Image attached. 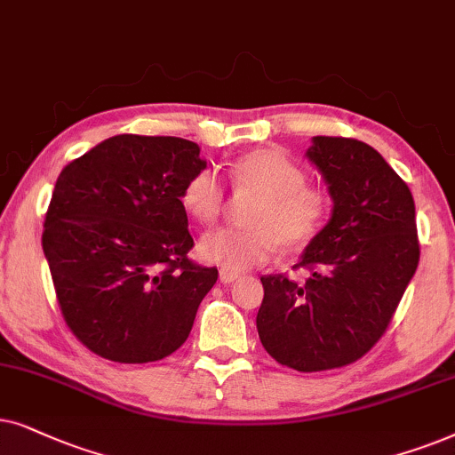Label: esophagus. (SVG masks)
I'll list each match as a JSON object with an SVG mask.
<instances>
[{
    "instance_id": "1",
    "label": "esophagus",
    "mask_w": 455,
    "mask_h": 455,
    "mask_svg": "<svg viewBox=\"0 0 455 455\" xmlns=\"http://www.w3.org/2000/svg\"><path fill=\"white\" fill-rule=\"evenodd\" d=\"M239 278V272H231V270H220V283L222 284H231Z\"/></svg>"
}]
</instances>
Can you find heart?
Returning <instances> with one entry per match:
<instances>
[{
    "instance_id": "1",
    "label": "heart",
    "mask_w": 455,
    "mask_h": 455,
    "mask_svg": "<svg viewBox=\"0 0 455 455\" xmlns=\"http://www.w3.org/2000/svg\"><path fill=\"white\" fill-rule=\"evenodd\" d=\"M239 189L259 197L247 214L250 228H218L199 239V258L224 270L243 272L268 262L278 245L299 250L312 243L331 214V197L323 187L306 183L307 174L276 149H256L233 164ZM183 205L202 224L216 222L224 205V187L212 168L187 180Z\"/></svg>"
}]
</instances>
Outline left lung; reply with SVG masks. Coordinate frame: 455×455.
I'll return each mask as SVG.
<instances>
[{
  "mask_svg": "<svg viewBox=\"0 0 455 455\" xmlns=\"http://www.w3.org/2000/svg\"><path fill=\"white\" fill-rule=\"evenodd\" d=\"M329 185L332 214L295 268L262 276L258 335L278 364L320 372L360 360L383 337L414 276L420 245L414 197L371 145L314 137L306 151Z\"/></svg>",
  "mask_w": 455,
  "mask_h": 455,
  "instance_id": "8db88e82",
  "label": "left lung"
}]
</instances>
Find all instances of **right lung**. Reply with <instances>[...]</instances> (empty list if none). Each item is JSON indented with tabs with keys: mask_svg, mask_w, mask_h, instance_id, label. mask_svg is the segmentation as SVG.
Instances as JSON below:
<instances>
[{
	"mask_svg": "<svg viewBox=\"0 0 455 455\" xmlns=\"http://www.w3.org/2000/svg\"><path fill=\"white\" fill-rule=\"evenodd\" d=\"M204 168L187 139L116 135L60 172L41 243L66 324L93 354L145 364L189 337L218 278L187 258L183 189Z\"/></svg>",
	"mask_w": 455,
	"mask_h": 455,
	"instance_id": "obj_1",
	"label": "right lung"
}]
</instances>
